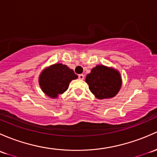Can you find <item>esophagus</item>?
<instances>
[{
    "label": "esophagus",
    "mask_w": 157,
    "mask_h": 157,
    "mask_svg": "<svg viewBox=\"0 0 157 157\" xmlns=\"http://www.w3.org/2000/svg\"><path fill=\"white\" fill-rule=\"evenodd\" d=\"M78 78L79 79H80V80H83V79H84V75H83V74H79V75H78Z\"/></svg>",
    "instance_id": "34e87169"
}]
</instances>
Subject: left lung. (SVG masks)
I'll use <instances>...</instances> for the list:
<instances>
[{"label": "left lung", "instance_id": "left-lung-1", "mask_svg": "<svg viewBox=\"0 0 157 157\" xmlns=\"http://www.w3.org/2000/svg\"><path fill=\"white\" fill-rule=\"evenodd\" d=\"M86 82L90 91L98 99L115 96L121 87V77L117 70L104 65H97L87 74Z\"/></svg>", "mask_w": 157, "mask_h": 157}]
</instances>
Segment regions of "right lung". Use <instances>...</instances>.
Segmentation results:
<instances>
[{
    "label": "right lung",
    "instance_id": "right-lung-1",
    "mask_svg": "<svg viewBox=\"0 0 157 157\" xmlns=\"http://www.w3.org/2000/svg\"><path fill=\"white\" fill-rule=\"evenodd\" d=\"M77 78V74L67 65L55 64L40 74L39 83L46 95L51 98H56L67 90L72 80Z\"/></svg>",
    "mask_w": 157,
    "mask_h": 157
}]
</instances>
